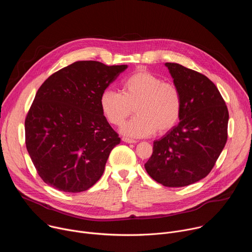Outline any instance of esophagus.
<instances>
[{"instance_id": "1", "label": "esophagus", "mask_w": 252, "mask_h": 252, "mask_svg": "<svg viewBox=\"0 0 252 252\" xmlns=\"http://www.w3.org/2000/svg\"><path fill=\"white\" fill-rule=\"evenodd\" d=\"M122 139H123V141H125V142H126V143H134V142H136L134 139L127 138V137H123Z\"/></svg>"}]
</instances>
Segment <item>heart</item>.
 <instances>
[{"label":"heart","instance_id":"heart-1","mask_svg":"<svg viewBox=\"0 0 252 252\" xmlns=\"http://www.w3.org/2000/svg\"><path fill=\"white\" fill-rule=\"evenodd\" d=\"M100 110L114 126H121L133 112L136 116L121 127L130 137H146L157 130L165 132L178 121L182 96L178 89L146 69H139L122 84V94L104 90L99 97Z\"/></svg>","mask_w":252,"mask_h":252}]
</instances>
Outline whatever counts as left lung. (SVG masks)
I'll return each mask as SVG.
<instances>
[{
    "label": "left lung",
    "mask_w": 252,
    "mask_h": 252,
    "mask_svg": "<svg viewBox=\"0 0 252 252\" xmlns=\"http://www.w3.org/2000/svg\"><path fill=\"white\" fill-rule=\"evenodd\" d=\"M182 96L177 126L154 141L145 167L150 176L168 188H182L204 178L227 140L228 111L220 91L204 75L165 63Z\"/></svg>",
    "instance_id": "left-lung-1"
}]
</instances>
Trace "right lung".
Here are the masks:
<instances>
[{
	"instance_id": "right-lung-1",
	"label": "right lung",
	"mask_w": 252,
	"mask_h": 252,
	"mask_svg": "<svg viewBox=\"0 0 252 252\" xmlns=\"http://www.w3.org/2000/svg\"><path fill=\"white\" fill-rule=\"evenodd\" d=\"M127 64L80 61L53 74L35 94L25 122L26 147L43 181L64 192L92 188L121 142L99 97Z\"/></svg>"
}]
</instances>
